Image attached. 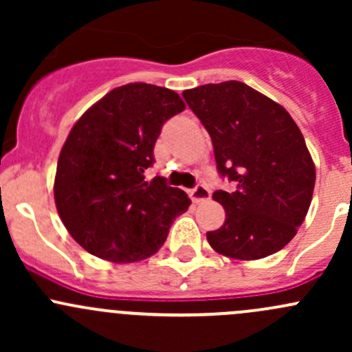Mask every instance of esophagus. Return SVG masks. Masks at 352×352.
Returning a JSON list of instances; mask_svg holds the SVG:
<instances>
[{"label": "esophagus", "mask_w": 352, "mask_h": 352, "mask_svg": "<svg viewBox=\"0 0 352 352\" xmlns=\"http://www.w3.org/2000/svg\"><path fill=\"white\" fill-rule=\"evenodd\" d=\"M190 199H192L194 202L209 201V199H211V190H209L206 186H202V184H199V186H196L192 190H190Z\"/></svg>", "instance_id": "1"}]
</instances>
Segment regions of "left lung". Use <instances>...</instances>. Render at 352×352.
Returning <instances> with one entry per match:
<instances>
[{"label": "left lung", "instance_id": "1", "mask_svg": "<svg viewBox=\"0 0 352 352\" xmlns=\"http://www.w3.org/2000/svg\"><path fill=\"white\" fill-rule=\"evenodd\" d=\"M182 97L211 136L219 175L236 186L212 194L226 219L208 232L209 245L240 261L279 252L303 223L315 187L314 160L296 122L242 81L202 85Z\"/></svg>", "mask_w": 352, "mask_h": 352}]
</instances>
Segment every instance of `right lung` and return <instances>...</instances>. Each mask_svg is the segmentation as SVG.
I'll return each mask as SVG.
<instances>
[{"label": "right lung", "instance_id": "obj_1", "mask_svg": "<svg viewBox=\"0 0 352 352\" xmlns=\"http://www.w3.org/2000/svg\"><path fill=\"white\" fill-rule=\"evenodd\" d=\"M186 104L148 83L113 88L78 119L58 160L54 199L69 235L91 255L138 262L158 252L190 199L144 179L162 126Z\"/></svg>", "mask_w": 352, "mask_h": 352}]
</instances>
